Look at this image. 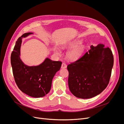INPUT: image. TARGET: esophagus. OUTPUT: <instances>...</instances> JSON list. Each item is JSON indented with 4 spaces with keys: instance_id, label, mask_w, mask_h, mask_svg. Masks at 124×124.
<instances>
[{
    "instance_id": "34e87169",
    "label": "esophagus",
    "mask_w": 124,
    "mask_h": 124,
    "mask_svg": "<svg viewBox=\"0 0 124 124\" xmlns=\"http://www.w3.org/2000/svg\"><path fill=\"white\" fill-rule=\"evenodd\" d=\"M67 68V65L65 63H63L61 66V68L62 69H65Z\"/></svg>"
}]
</instances>
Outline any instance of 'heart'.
I'll return each instance as SVG.
<instances>
[{
  "mask_svg": "<svg viewBox=\"0 0 124 124\" xmlns=\"http://www.w3.org/2000/svg\"><path fill=\"white\" fill-rule=\"evenodd\" d=\"M82 41L80 40H75L70 42L68 46L72 47L68 52L67 56L69 58L72 60H76L79 58L85 50V46L80 45ZM55 52L57 54H59L60 52L57 48L55 49Z\"/></svg>",
  "mask_w": 124,
  "mask_h": 124,
  "instance_id": "heart-1",
  "label": "heart"
}]
</instances>
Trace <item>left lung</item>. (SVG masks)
Wrapping results in <instances>:
<instances>
[{"mask_svg": "<svg viewBox=\"0 0 124 124\" xmlns=\"http://www.w3.org/2000/svg\"><path fill=\"white\" fill-rule=\"evenodd\" d=\"M90 47L82 56L67 66L70 90L81 99L93 98L107 88L113 66L109 47L102 44Z\"/></svg>", "mask_w": 124, "mask_h": 124, "instance_id": "left-lung-1", "label": "left lung"}]
</instances>
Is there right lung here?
<instances>
[{
	"label": "right lung",
	"instance_id": "add662e5",
	"mask_svg": "<svg viewBox=\"0 0 124 124\" xmlns=\"http://www.w3.org/2000/svg\"><path fill=\"white\" fill-rule=\"evenodd\" d=\"M31 34L24 33L17 39L11 54V63L14 79L19 89L30 97L40 98L49 92L52 79L60 70L62 62L46 58L38 66L24 64L20 58L22 39Z\"/></svg>",
	"mask_w": 124,
	"mask_h": 124
}]
</instances>
